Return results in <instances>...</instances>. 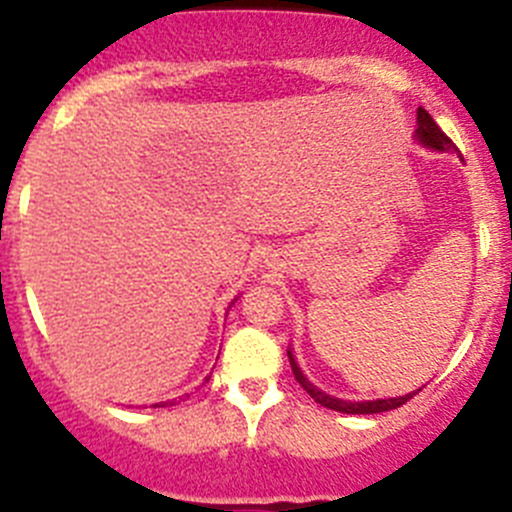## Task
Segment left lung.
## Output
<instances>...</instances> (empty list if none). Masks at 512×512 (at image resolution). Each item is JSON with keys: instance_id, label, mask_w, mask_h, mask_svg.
I'll use <instances>...</instances> for the list:
<instances>
[{"instance_id": "obj_1", "label": "left lung", "mask_w": 512, "mask_h": 512, "mask_svg": "<svg viewBox=\"0 0 512 512\" xmlns=\"http://www.w3.org/2000/svg\"><path fill=\"white\" fill-rule=\"evenodd\" d=\"M418 140L423 143V146L428 148H436V151H459V148L454 146V140L449 138V135L443 133L441 128H438L436 122H433V117L428 115V112L420 107L418 110ZM289 356V364H292V374H295V379L300 382L302 390L307 392V395L312 397L315 402H320L323 408H330V410H338V413H346V415H372V413H384V410H395L400 408V405H405V402L410 400L413 395H418V392H410V395L405 397H390V400H366V402H351V400H338V397H330L325 395L323 390H318L315 384L307 382L305 374L300 372V366H297V361L292 359V354L287 351Z\"/></svg>"}]
</instances>
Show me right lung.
I'll return each instance as SVG.
<instances>
[{"instance_id":"add662e5","label":"right lung","mask_w":512,"mask_h":512,"mask_svg":"<svg viewBox=\"0 0 512 512\" xmlns=\"http://www.w3.org/2000/svg\"><path fill=\"white\" fill-rule=\"evenodd\" d=\"M207 379H210V377H207Z\"/></svg>"}]
</instances>
